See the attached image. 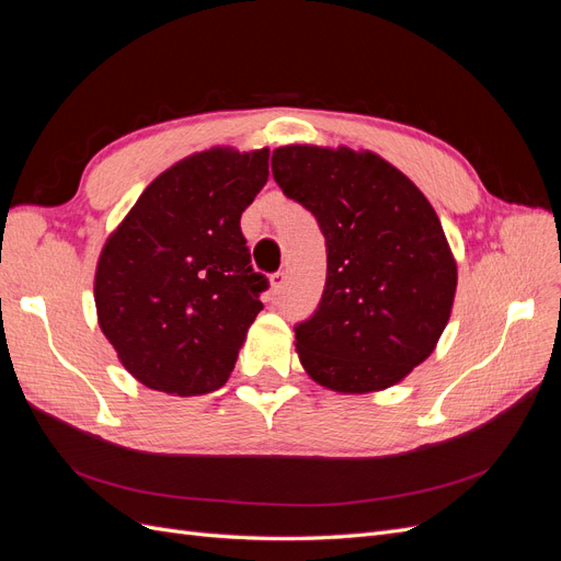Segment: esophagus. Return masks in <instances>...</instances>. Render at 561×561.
Listing matches in <instances>:
<instances>
[{
	"label": "esophagus",
	"mask_w": 561,
	"mask_h": 561,
	"mask_svg": "<svg viewBox=\"0 0 561 561\" xmlns=\"http://www.w3.org/2000/svg\"><path fill=\"white\" fill-rule=\"evenodd\" d=\"M285 274H283V271H278V274H274V276H271V293H274V295H280L283 290H285Z\"/></svg>",
	"instance_id": "obj_1"
}]
</instances>
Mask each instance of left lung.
I'll list each match as a JSON object with an SVG mask.
<instances>
[{
    "mask_svg": "<svg viewBox=\"0 0 561 561\" xmlns=\"http://www.w3.org/2000/svg\"><path fill=\"white\" fill-rule=\"evenodd\" d=\"M271 171L313 213L328 248L325 290L295 328L301 367L336 393L402 381L435 351L456 295V260L428 198L375 151L285 145Z\"/></svg>",
    "mask_w": 561,
    "mask_h": 561,
    "instance_id": "left-lung-1",
    "label": "left lung"
}]
</instances>
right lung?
Masks as SVG:
<instances>
[{"label":"right lung","instance_id":"add662e5","mask_svg":"<svg viewBox=\"0 0 561 561\" xmlns=\"http://www.w3.org/2000/svg\"><path fill=\"white\" fill-rule=\"evenodd\" d=\"M268 180V149L213 147L163 171L95 266L100 330L147 388L203 396L225 386L262 311L241 215Z\"/></svg>","mask_w":561,"mask_h":561}]
</instances>
